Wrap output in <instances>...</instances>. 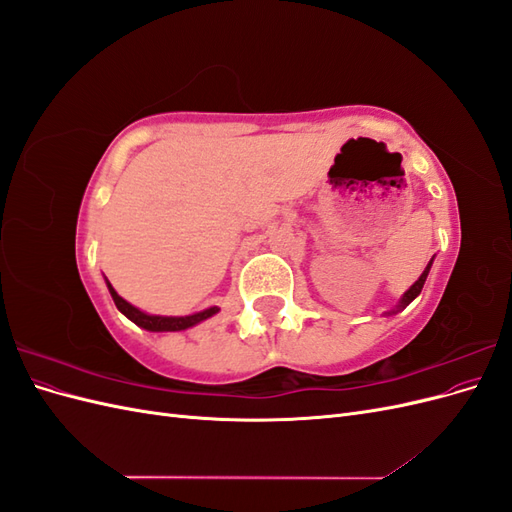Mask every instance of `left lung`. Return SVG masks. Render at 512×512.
I'll return each instance as SVG.
<instances>
[{"label": "left lung", "instance_id": "obj_1", "mask_svg": "<svg viewBox=\"0 0 512 512\" xmlns=\"http://www.w3.org/2000/svg\"><path fill=\"white\" fill-rule=\"evenodd\" d=\"M429 269H431V262L427 265V269L423 271V275L418 277V280L410 286V290L404 294V299H401V303H399V307H406L408 303H412L418 294H421V290H423V284H425V280H427V273H429Z\"/></svg>", "mask_w": 512, "mask_h": 512}]
</instances>
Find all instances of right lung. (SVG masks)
I'll return each mask as SVG.
<instances>
[{"label":"right lung","mask_w":512,"mask_h":512,"mask_svg":"<svg viewBox=\"0 0 512 512\" xmlns=\"http://www.w3.org/2000/svg\"><path fill=\"white\" fill-rule=\"evenodd\" d=\"M108 290H111V297H113L119 312L126 316V318H130L134 324H138V327H143L147 331H183V329L194 327V324H198L200 320H207L209 316H213L215 312H218V307H209V309H205V312L194 314V316H183V318L149 316V314L141 312V309H136L134 305H130L128 301H123L111 284H108Z\"/></svg>","instance_id":"right-lung-1"}]
</instances>
